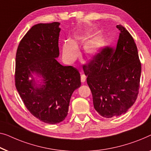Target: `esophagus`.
Wrapping results in <instances>:
<instances>
[{"instance_id": "34e87169", "label": "esophagus", "mask_w": 151, "mask_h": 151, "mask_svg": "<svg viewBox=\"0 0 151 151\" xmlns=\"http://www.w3.org/2000/svg\"><path fill=\"white\" fill-rule=\"evenodd\" d=\"M86 76L84 75V74H82V76H81V82H84L85 81H86Z\"/></svg>"}]
</instances>
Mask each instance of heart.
Here are the masks:
<instances>
[{
	"label": "heart",
	"mask_w": 151,
	"mask_h": 151,
	"mask_svg": "<svg viewBox=\"0 0 151 151\" xmlns=\"http://www.w3.org/2000/svg\"><path fill=\"white\" fill-rule=\"evenodd\" d=\"M89 32H85L76 35L75 40H66L63 43V55L69 61H73L79 55V51L77 47V42L84 41L88 37ZM105 44V39L101 35H97L93 38L86 41L84 45V52L88 55H95L101 50Z\"/></svg>",
	"instance_id": "1"
}]
</instances>
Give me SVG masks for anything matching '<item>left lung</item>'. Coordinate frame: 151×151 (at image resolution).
<instances>
[{"label":"left lung","mask_w":151,"mask_h":151,"mask_svg":"<svg viewBox=\"0 0 151 151\" xmlns=\"http://www.w3.org/2000/svg\"><path fill=\"white\" fill-rule=\"evenodd\" d=\"M114 49L106 47L83 65L94 108L108 119L121 116L133 106L139 93L141 63L134 38L123 26Z\"/></svg>","instance_id":"left-lung-1"}]
</instances>
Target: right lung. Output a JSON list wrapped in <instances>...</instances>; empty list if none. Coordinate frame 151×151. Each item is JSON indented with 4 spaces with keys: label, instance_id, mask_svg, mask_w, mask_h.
Here are the masks:
<instances>
[{
    "label": "right lung",
    "instance_id": "right-lung-1",
    "mask_svg": "<svg viewBox=\"0 0 151 151\" xmlns=\"http://www.w3.org/2000/svg\"><path fill=\"white\" fill-rule=\"evenodd\" d=\"M59 25L55 22L33 26L19 42L16 56L17 91L28 110L48 124L64 121L72 94L81 85L79 71L56 59L59 56ZM32 73L42 78L41 85Z\"/></svg>",
    "mask_w": 151,
    "mask_h": 151
}]
</instances>
